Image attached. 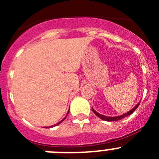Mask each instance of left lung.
Segmentation results:
<instances>
[{"instance_id": "8db88e82", "label": "left lung", "mask_w": 159, "mask_h": 159, "mask_svg": "<svg viewBox=\"0 0 159 159\" xmlns=\"http://www.w3.org/2000/svg\"><path fill=\"white\" fill-rule=\"evenodd\" d=\"M139 103H140V102H139V103H138V104L136 105L135 107H134L132 108L131 110L127 112V113L124 114V115H122V116H116V117H108V116H102V115H101V114H99V113H98V112H97V111H95L93 109V107H92V111H93L94 113H95V115H96V116H98V117L100 118V119H102V120H105V121H109V122H111V121H118V120H120V119H123V118L127 117V116H130V115H131V114L133 113V112H134V111L136 110V109H137V107H139Z\"/></svg>"}]
</instances>
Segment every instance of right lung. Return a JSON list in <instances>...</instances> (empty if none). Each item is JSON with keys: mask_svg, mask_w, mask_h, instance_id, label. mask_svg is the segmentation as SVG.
<instances>
[{"mask_svg": "<svg viewBox=\"0 0 159 159\" xmlns=\"http://www.w3.org/2000/svg\"><path fill=\"white\" fill-rule=\"evenodd\" d=\"M68 112H69V111H68ZM68 112H67V114H68ZM66 117H67V116H66ZM66 117H65V118H64V119H62V120H61V121H60V122H59V123H57V124H55V125H53V126H51V127H55V126H57V125H59V124H60V123H62V122H63V121H64V119H66Z\"/></svg>", "mask_w": 159, "mask_h": 159, "instance_id": "obj_1", "label": "right lung"}]
</instances>
